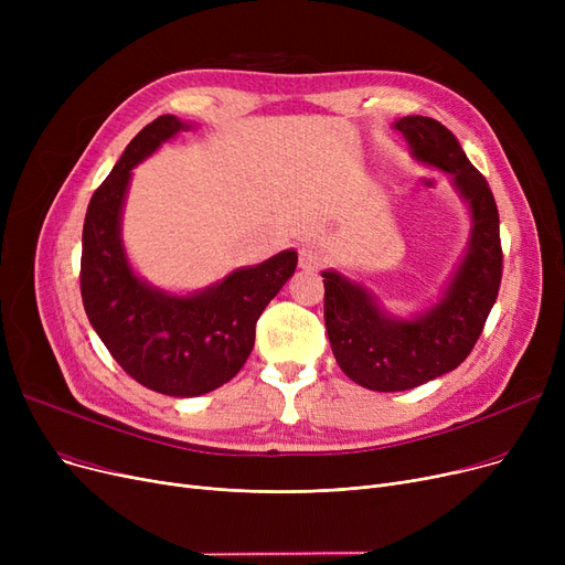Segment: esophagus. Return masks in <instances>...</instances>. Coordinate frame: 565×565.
<instances>
[{
  "instance_id": "obj_1",
  "label": "esophagus",
  "mask_w": 565,
  "mask_h": 565,
  "mask_svg": "<svg viewBox=\"0 0 565 565\" xmlns=\"http://www.w3.org/2000/svg\"><path fill=\"white\" fill-rule=\"evenodd\" d=\"M298 260H300V267H302V270L316 273V270H320V267H322L324 256H322V252H320V249H316V247H311V245H305V247H300Z\"/></svg>"
}]
</instances>
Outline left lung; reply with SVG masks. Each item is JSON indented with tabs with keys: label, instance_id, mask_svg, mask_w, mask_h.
Listing matches in <instances>:
<instances>
[{
	"label": "left lung",
	"instance_id": "left-lung-1",
	"mask_svg": "<svg viewBox=\"0 0 565 565\" xmlns=\"http://www.w3.org/2000/svg\"><path fill=\"white\" fill-rule=\"evenodd\" d=\"M394 128L409 141L414 158L454 175L473 226L447 295L414 320L382 313L360 284L322 273L324 328L334 358L352 382L373 392H405L458 369L483 332L503 270L492 190L467 160L456 135L428 116H405Z\"/></svg>",
	"mask_w": 565,
	"mask_h": 565
}]
</instances>
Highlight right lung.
<instances>
[{
	"instance_id": "add662e5",
	"label": "right lung",
	"mask_w": 565,
	"mask_h": 565,
	"mask_svg": "<svg viewBox=\"0 0 565 565\" xmlns=\"http://www.w3.org/2000/svg\"><path fill=\"white\" fill-rule=\"evenodd\" d=\"M185 128L164 114L128 143L88 201L79 265L84 311L118 366L143 387L181 398L213 392L245 366L258 316L298 265V254L288 249L190 298L156 290L132 275L121 245L130 171Z\"/></svg>"
}]
</instances>
